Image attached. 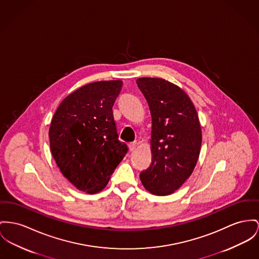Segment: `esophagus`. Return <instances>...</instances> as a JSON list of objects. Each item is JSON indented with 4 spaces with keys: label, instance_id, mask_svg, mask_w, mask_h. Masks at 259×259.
Wrapping results in <instances>:
<instances>
[{
    "label": "esophagus",
    "instance_id": "1",
    "mask_svg": "<svg viewBox=\"0 0 259 259\" xmlns=\"http://www.w3.org/2000/svg\"><path fill=\"white\" fill-rule=\"evenodd\" d=\"M128 148H130L131 151H134V150L137 148V142H136V141H135V142H131V143L128 144Z\"/></svg>",
    "mask_w": 259,
    "mask_h": 259
}]
</instances>
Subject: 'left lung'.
<instances>
[{
	"label": "left lung",
	"instance_id": "1",
	"mask_svg": "<svg viewBox=\"0 0 259 259\" xmlns=\"http://www.w3.org/2000/svg\"><path fill=\"white\" fill-rule=\"evenodd\" d=\"M137 83L152 118V162L140 172V181L150 193L169 195L183 186L197 163L202 140L199 119L181 87L156 77H140Z\"/></svg>",
	"mask_w": 259,
	"mask_h": 259
}]
</instances>
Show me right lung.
Masks as SVG:
<instances>
[{
  "mask_svg": "<svg viewBox=\"0 0 259 259\" xmlns=\"http://www.w3.org/2000/svg\"><path fill=\"white\" fill-rule=\"evenodd\" d=\"M121 87V80L88 83L67 96L53 116V157L64 177L87 193L103 190L127 152L112 110Z\"/></svg>",
  "mask_w": 259,
  "mask_h": 259,
  "instance_id": "add662e5",
  "label": "right lung"
}]
</instances>
